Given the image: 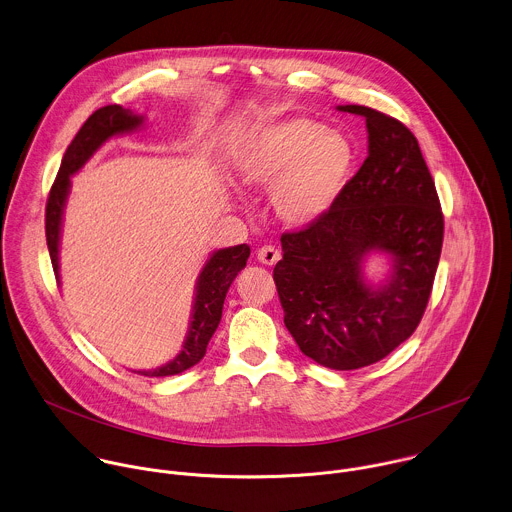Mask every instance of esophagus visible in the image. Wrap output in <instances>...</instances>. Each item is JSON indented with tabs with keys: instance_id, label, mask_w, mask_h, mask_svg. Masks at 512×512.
Here are the masks:
<instances>
[{
	"instance_id": "esophagus-1",
	"label": "esophagus",
	"mask_w": 512,
	"mask_h": 512,
	"mask_svg": "<svg viewBox=\"0 0 512 512\" xmlns=\"http://www.w3.org/2000/svg\"><path fill=\"white\" fill-rule=\"evenodd\" d=\"M257 259L263 263V265H275L279 259H281V253L277 247L273 245H265L257 251Z\"/></svg>"
}]
</instances>
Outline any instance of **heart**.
I'll return each mask as SVG.
<instances>
[{
	"mask_svg": "<svg viewBox=\"0 0 512 512\" xmlns=\"http://www.w3.org/2000/svg\"><path fill=\"white\" fill-rule=\"evenodd\" d=\"M355 165L351 141L307 117L273 123L233 155L245 189H271L277 217L291 227L321 221L343 195Z\"/></svg>",
	"mask_w": 512,
	"mask_h": 512,
	"instance_id": "obj_1",
	"label": "heart"
}]
</instances>
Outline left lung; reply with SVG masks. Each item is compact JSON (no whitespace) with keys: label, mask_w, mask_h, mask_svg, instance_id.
<instances>
[{"label":"left lung","mask_w":512,"mask_h":512,"mask_svg":"<svg viewBox=\"0 0 512 512\" xmlns=\"http://www.w3.org/2000/svg\"><path fill=\"white\" fill-rule=\"evenodd\" d=\"M369 155L335 207L315 225L281 235L273 279L285 327L315 363L353 371L395 351L419 327L443 247V211L417 137L365 105ZM387 254L390 275L366 281L362 263Z\"/></svg>","instance_id":"obj_1"}]
</instances>
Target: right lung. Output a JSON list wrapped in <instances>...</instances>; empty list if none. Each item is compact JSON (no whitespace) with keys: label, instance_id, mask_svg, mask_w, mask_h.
Returning <instances> with one entry per match:
<instances>
[{"label":"right lung","instance_id":"right-lung-1","mask_svg":"<svg viewBox=\"0 0 512 512\" xmlns=\"http://www.w3.org/2000/svg\"><path fill=\"white\" fill-rule=\"evenodd\" d=\"M141 125H143V115H137L131 109H125L121 105H105L87 117V121L81 125V129L69 143L45 205V237H47V249H49L51 265L57 279H59L61 219H63V207L71 187V175L77 173L109 137L131 133ZM249 253H251L249 245L243 243V245L219 249L207 259L205 267L197 277L189 331L181 351L173 361L165 363L163 367H157L151 371H137L139 375H145V377L179 375L191 369L193 365H197L205 357L207 345L221 321L225 295L231 283L235 281L237 273L247 265Z\"/></svg>","mask_w":512,"mask_h":512}]
</instances>
